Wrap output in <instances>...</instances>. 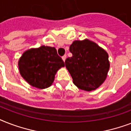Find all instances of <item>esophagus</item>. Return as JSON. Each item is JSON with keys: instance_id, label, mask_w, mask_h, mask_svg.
<instances>
[{"instance_id": "34e87169", "label": "esophagus", "mask_w": 131, "mask_h": 131, "mask_svg": "<svg viewBox=\"0 0 131 131\" xmlns=\"http://www.w3.org/2000/svg\"><path fill=\"white\" fill-rule=\"evenodd\" d=\"M62 60H63V61L64 62V61H65L66 58H67V56H66V55H64L62 57Z\"/></svg>"}]
</instances>
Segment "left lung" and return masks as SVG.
<instances>
[{"label": "left lung", "mask_w": 131, "mask_h": 131, "mask_svg": "<svg viewBox=\"0 0 131 131\" xmlns=\"http://www.w3.org/2000/svg\"><path fill=\"white\" fill-rule=\"evenodd\" d=\"M69 51L73 56L66 59L65 66L73 84L86 91L99 87L105 80L110 69L107 53L88 39L73 41Z\"/></svg>", "instance_id": "8db88e82"}]
</instances>
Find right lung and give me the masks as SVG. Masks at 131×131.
I'll list each match as a JSON object with an SVG mask.
<instances>
[{"label": "right lung", "instance_id": "1", "mask_svg": "<svg viewBox=\"0 0 131 131\" xmlns=\"http://www.w3.org/2000/svg\"><path fill=\"white\" fill-rule=\"evenodd\" d=\"M18 64L22 78L30 85L40 89L51 86L58 70L64 67L55 47L44 45L25 51Z\"/></svg>", "mask_w": 131, "mask_h": 131}]
</instances>
